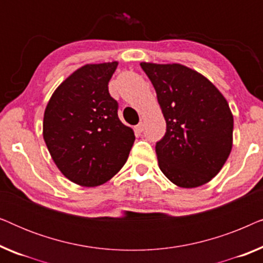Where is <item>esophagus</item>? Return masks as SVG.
<instances>
[{
	"label": "esophagus",
	"instance_id": "34e87169",
	"mask_svg": "<svg viewBox=\"0 0 263 263\" xmlns=\"http://www.w3.org/2000/svg\"><path fill=\"white\" fill-rule=\"evenodd\" d=\"M135 133H138V134H141V133L143 132V123L142 122H140V123L138 125H135Z\"/></svg>",
	"mask_w": 263,
	"mask_h": 263
}]
</instances>
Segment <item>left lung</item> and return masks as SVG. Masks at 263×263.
Masks as SVG:
<instances>
[{
    "label": "left lung",
    "instance_id": "1",
    "mask_svg": "<svg viewBox=\"0 0 263 263\" xmlns=\"http://www.w3.org/2000/svg\"><path fill=\"white\" fill-rule=\"evenodd\" d=\"M140 66L166 121V133L156 145L161 172L182 188L206 184L232 148L233 116L228 102L207 78L182 64Z\"/></svg>",
    "mask_w": 263,
    "mask_h": 263
}]
</instances>
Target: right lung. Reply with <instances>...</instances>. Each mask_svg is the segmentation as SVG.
Returning <instances> with one entry per match:
<instances>
[{
  "label": "right lung",
  "mask_w": 263,
  "mask_h": 263,
  "mask_svg": "<svg viewBox=\"0 0 263 263\" xmlns=\"http://www.w3.org/2000/svg\"><path fill=\"white\" fill-rule=\"evenodd\" d=\"M118 62L86 64L69 75L46 105L43 138L59 170L82 186L112 178L128 159L135 135L117 115L109 81Z\"/></svg>",
  "instance_id": "obj_1"
}]
</instances>
